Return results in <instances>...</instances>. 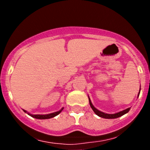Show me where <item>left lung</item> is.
<instances>
[{
  "label": "left lung",
  "instance_id": "obj_1",
  "mask_svg": "<svg viewBox=\"0 0 150 150\" xmlns=\"http://www.w3.org/2000/svg\"><path fill=\"white\" fill-rule=\"evenodd\" d=\"M140 91H141V88L139 90V93H138V96L139 95V93H140ZM88 99H89V104H90L91 107V109L93 110V111L95 112V114L99 116V117H103V118H106V119L117 118V117H121L122 115H123L126 114L127 112H128L130 110V109H131V107H129V108L125 109V110H122V111H120V112H117V113H115V114H107V113H104V112H103L99 111V110H98L96 107H94V106L92 104L91 102V99H90V98H89V96H88Z\"/></svg>",
  "mask_w": 150,
  "mask_h": 150
}]
</instances>
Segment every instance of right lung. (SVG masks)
<instances>
[{
  "label": "right lung",
  "instance_id": "1",
  "mask_svg": "<svg viewBox=\"0 0 150 150\" xmlns=\"http://www.w3.org/2000/svg\"><path fill=\"white\" fill-rule=\"evenodd\" d=\"M63 109H64V108H62L61 110H59V111H57V112H55L50 113V114H47V115H32V114H30V113L28 112H27L26 110H23V111L25 112L28 113L29 115L31 116V117H34V118L40 119V120H44V119L52 118V117H55V116L58 115L59 114V113L61 112L62 111Z\"/></svg>",
  "mask_w": 150,
  "mask_h": 150
}]
</instances>
